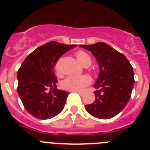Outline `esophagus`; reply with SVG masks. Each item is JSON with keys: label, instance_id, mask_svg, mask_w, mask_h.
<instances>
[{"label": "esophagus", "instance_id": "obj_1", "mask_svg": "<svg viewBox=\"0 0 150 150\" xmlns=\"http://www.w3.org/2000/svg\"><path fill=\"white\" fill-rule=\"evenodd\" d=\"M75 92H77V93L80 95H83V94H84L83 91H75Z\"/></svg>", "mask_w": 150, "mask_h": 150}]
</instances>
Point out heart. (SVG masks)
Masks as SVG:
<instances>
[{
    "label": "heart",
    "mask_w": 150,
    "mask_h": 150,
    "mask_svg": "<svg viewBox=\"0 0 150 150\" xmlns=\"http://www.w3.org/2000/svg\"><path fill=\"white\" fill-rule=\"evenodd\" d=\"M76 57L81 64L85 67H88L91 64V59L86 52L79 50L76 52ZM55 71L61 74V59L57 61L55 64ZM91 83V79L86 75L80 76H69L64 79L62 86L64 89L71 91H79L84 89Z\"/></svg>",
    "instance_id": "obj_1"
}]
</instances>
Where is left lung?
<instances>
[{
  "instance_id": "obj_1",
  "label": "left lung",
  "mask_w": 150,
  "mask_h": 150,
  "mask_svg": "<svg viewBox=\"0 0 150 150\" xmlns=\"http://www.w3.org/2000/svg\"><path fill=\"white\" fill-rule=\"evenodd\" d=\"M91 51L98 62L100 74L94 87L95 100L85 108L91 116L107 120L120 113L128 104L134 84L133 67L126 57L105 43L80 45Z\"/></svg>"
}]
</instances>
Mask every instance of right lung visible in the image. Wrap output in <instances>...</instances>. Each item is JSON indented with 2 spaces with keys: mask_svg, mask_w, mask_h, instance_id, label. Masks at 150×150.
Here are the masks:
<instances>
[{
  "mask_svg": "<svg viewBox=\"0 0 150 150\" xmlns=\"http://www.w3.org/2000/svg\"><path fill=\"white\" fill-rule=\"evenodd\" d=\"M75 46L50 41L22 62L17 74V91L24 107L34 117L48 120L63 110L70 92L57 89L54 67L63 54Z\"/></svg>",
  "mask_w": 150,
  "mask_h": 150,
  "instance_id": "right-lung-1",
  "label": "right lung"
}]
</instances>
